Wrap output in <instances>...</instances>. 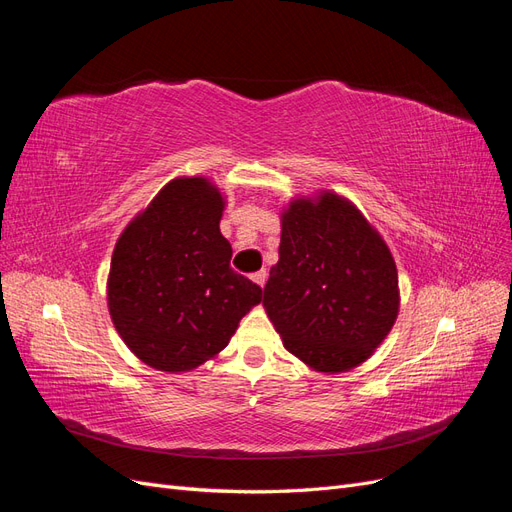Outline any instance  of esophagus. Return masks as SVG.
Here are the masks:
<instances>
[{"mask_svg":"<svg viewBox=\"0 0 512 512\" xmlns=\"http://www.w3.org/2000/svg\"><path fill=\"white\" fill-rule=\"evenodd\" d=\"M267 277H269V273H267V271H258V273H254V275H252V280H254L260 288H265V284H267Z\"/></svg>","mask_w":512,"mask_h":512,"instance_id":"1","label":"esophagus"}]
</instances>
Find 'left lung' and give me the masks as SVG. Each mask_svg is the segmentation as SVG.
Returning <instances> with one entry per match:
<instances>
[{
  "mask_svg": "<svg viewBox=\"0 0 512 512\" xmlns=\"http://www.w3.org/2000/svg\"><path fill=\"white\" fill-rule=\"evenodd\" d=\"M262 305L284 348L322 374L365 363L399 314L397 267L380 232L335 192L282 209L280 260Z\"/></svg>",
  "mask_w": 512,
  "mask_h": 512,
  "instance_id": "left-lung-1",
  "label": "left lung"
}]
</instances>
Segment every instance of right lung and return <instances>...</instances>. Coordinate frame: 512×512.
I'll return each instance as SVG.
<instances>
[{"label":"right lung","mask_w":512,"mask_h":512,"mask_svg":"<svg viewBox=\"0 0 512 512\" xmlns=\"http://www.w3.org/2000/svg\"><path fill=\"white\" fill-rule=\"evenodd\" d=\"M224 196L207 177L168 181L121 232L108 312L126 346L153 369L190 371L218 356L262 290L230 269Z\"/></svg>","instance_id":"add662e5"}]
</instances>
